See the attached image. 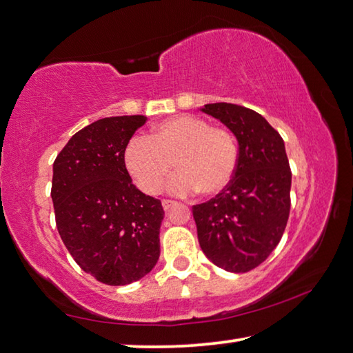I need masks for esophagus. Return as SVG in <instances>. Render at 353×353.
Masks as SVG:
<instances>
[{"mask_svg":"<svg viewBox=\"0 0 353 353\" xmlns=\"http://www.w3.org/2000/svg\"><path fill=\"white\" fill-rule=\"evenodd\" d=\"M178 205L176 201H172V200H163V208H164V211L165 212H169L170 209H173Z\"/></svg>","mask_w":353,"mask_h":353,"instance_id":"esophagus-1","label":"esophagus"}]
</instances>
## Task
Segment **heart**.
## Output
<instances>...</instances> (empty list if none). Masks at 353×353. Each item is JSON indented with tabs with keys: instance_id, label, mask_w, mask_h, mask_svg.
I'll return each mask as SVG.
<instances>
[{
	"instance_id": "heart-1",
	"label": "heart",
	"mask_w": 353,
	"mask_h": 353,
	"mask_svg": "<svg viewBox=\"0 0 353 353\" xmlns=\"http://www.w3.org/2000/svg\"><path fill=\"white\" fill-rule=\"evenodd\" d=\"M123 164L136 186L148 195L159 192L175 167L178 173L167 184L170 194L200 190L212 196L230 186L236 175L239 147L228 130L211 127L201 117L178 114L157 123L148 138L130 139Z\"/></svg>"
}]
</instances>
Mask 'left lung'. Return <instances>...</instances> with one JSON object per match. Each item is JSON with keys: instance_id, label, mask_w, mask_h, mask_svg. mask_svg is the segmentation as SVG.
I'll list each match as a JSON object with an SVG mask.
<instances>
[{"instance_id": "obj_1", "label": "left lung", "mask_w": 353, "mask_h": 353, "mask_svg": "<svg viewBox=\"0 0 353 353\" xmlns=\"http://www.w3.org/2000/svg\"><path fill=\"white\" fill-rule=\"evenodd\" d=\"M200 110L236 136L239 164L230 186L192 208L199 242L214 265L246 273L273 252L285 231L292 188L285 144L254 110L226 102Z\"/></svg>"}]
</instances>
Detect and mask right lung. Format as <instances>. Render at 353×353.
I'll use <instances>...</instances> for the list:
<instances>
[{
  "instance_id": "right-lung-1",
  "label": "right lung",
  "mask_w": 353,
  "mask_h": 353,
  "mask_svg": "<svg viewBox=\"0 0 353 353\" xmlns=\"http://www.w3.org/2000/svg\"><path fill=\"white\" fill-rule=\"evenodd\" d=\"M141 114L103 117L68 141L52 167L55 223L85 273L107 285H127L159 259L161 201L142 194L123 164Z\"/></svg>"
}]
</instances>
